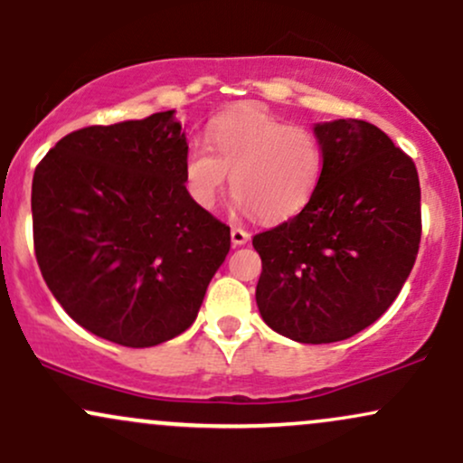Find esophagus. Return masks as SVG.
Here are the masks:
<instances>
[{
    "label": "esophagus",
    "mask_w": 463,
    "mask_h": 463,
    "mask_svg": "<svg viewBox=\"0 0 463 463\" xmlns=\"http://www.w3.org/2000/svg\"><path fill=\"white\" fill-rule=\"evenodd\" d=\"M231 239H232V246H243V243H248L250 232L243 231V228H239V226H232Z\"/></svg>",
    "instance_id": "obj_1"
}]
</instances>
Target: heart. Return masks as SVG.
I'll return each mask as SVG.
<instances>
[{"mask_svg":"<svg viewBox=\"0 0 463 463\" xmlns=\"http://www.w3.org/2000/svg\"><path fill=\"white\" fill-rule=\"evenodd\" d=\"M208 150L191 143L183 180L200 209H213L228 174L235 204L259 220L279 222L305 209L322 178L324 150L316 132L259 106L217 117L206 130Z\"/></svg>","mask_w":463,"mask_h":463,"instance_id":"obj_1","label":"heart"}]
</instances>
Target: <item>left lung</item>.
Here are the masks:
<instances>
[{
	"label": "left lung",
	"instance_id": "obj_1",
	"mask_svg": "<svg viewBox=\"0 0 463 463\" xmlns=\"http://www.w3.org/2000/svg\"><path fill=\"white\" fill-rule=\"evenodd\" d=\"M322 178L305 209L252 237L263 322L300 344L353 337L379 320L416 263V165L361 119L316 124Z\"/></svg>",
	"mask_w": 463,
	"mask_h": 463
}]
</instances>
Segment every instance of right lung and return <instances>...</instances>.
I'll return each mask as SVG.
<instances>
[{"label":"right lung","instance_id":"add662e5","mask_svg":"<svg viewBox=\"0 0 463 463\" xmlns=\"http://www.w3.org/2000/svg\"><path fill=\"white\" fill-rule=\"evenodd\" d=\"M174 110L89 126L61 141L32 180L34 254L80 326L128 348L194 324L231 250V228L189 198Z\"/></svg>","mask_w":463,"mask_h":463}]
</instances>
